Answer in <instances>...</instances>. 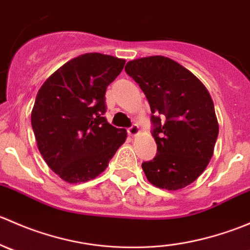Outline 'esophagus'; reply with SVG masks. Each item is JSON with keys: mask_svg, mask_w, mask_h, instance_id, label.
<instances>
[{"mask_svg": "<svg viewBox=\"0 0 250 250\" xmlns=\"http://www.w3.org/2000/svg\"><path fill=\"white\" fill-rule=\"evenodd\" d=\"M128 134L132 135V137H135V135L139 134V127H138V125H132L129 128L127 129Z\"/></svg>", "mask_w": 250, "mask_h": 250, "instance_id": "1", "label": "esophagus"}]
</instances>
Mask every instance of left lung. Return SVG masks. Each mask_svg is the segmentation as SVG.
Listing matches in <instances>:
<instances>
[{"label": "left lung", "instance_id": "1", "mask_svg": "<svg viewBox=\"0 0 250 250\" xmlns=\"http://www.w3.org/2000/svg\"><path fill=\"white\" fill-rule=\"evenodd\" d=\"M125 70L152 112L157 153L141 165L146 178L170 191L190 185L208 166L219 134L210 94L192 72L162 55L128 62Z\"/></svg>", "mask_w": 250, "mask_h": 250}]
</instances>
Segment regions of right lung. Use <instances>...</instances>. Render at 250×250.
Returning a JSON list of instances; mask_svg holds the SVG:
<instances>
[{
	"mask_svg": "<svg viewBox=\"0 0 250 250\" xmlns=\"http://www.w3.org/2000/svg\"><path fill=\"white\" fill-rule=\"evenodd\" d=\"M125 64L111 55L82 54L48 77L37 93L31 112L37 147L66 183L97 178L127 138L125 129L104 117L106 88Z\"/></svg>",
	"mask_w": 250,
	"mask_h": 250,
	"instance_id": "1",
	"label": "right lung"
}]
</instances>
